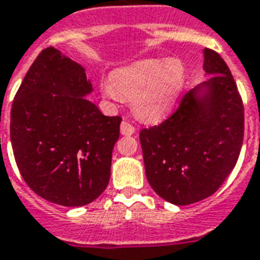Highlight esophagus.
<instances>
[{
    "label": "esophagus",
    "mask_w": 260,
    "mask_h": 260,
    "mask_svg": "<svg viewBox=\"0 0 260 260\" xmlns=\"http://www.w3.org/2000/svg\"><path fill=\"white\" fill-rule=\"evenodd\" d=\"M120 131H121V134H122V135L131 136V135H134V134H135V126H134L132 124H129L128 121H122V122H121Z\"/></svg>",
    "instance_id": "1"
}]
</instances>
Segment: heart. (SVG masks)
Returning <instances> with one entry per match:
<instances>
[{"label": "heart", "mask_w": 260, "mask_h": 260, "mask_svg": "<svg viewBox=\"0 0 260 260\" xmlns=\"http://www.w3.org/2000/svg\"><path fill=\"white\" fill-rule=\"evenodd\" d=\"M186 82V69L179 59H143L120 67L102 92L111 101H132L140 120L155 122L172 111Z\"/></svg>", "instance_id": "b5f03b06"}]
</instances>
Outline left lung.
<instances>
[{
    "mask_svg": "<svg viewBox=\"0 0 260 260\" xmlns=\"http://www.w3.org/2000/svg\"><path fill=\"white\" fill-rule=\"evenodd\" d=\"M211 77L183 96L168 120L140 132L146 178L161 199L189 205L212 196L236 167L244 107L228 64L205 48Z\"/></svg>",
    "mask_w": 260,
    "mask_h": 260,
    "instance_id": "obj_1",
    "label": "left lung"
}]
</instances>
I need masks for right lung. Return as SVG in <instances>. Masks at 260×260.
Listing matches in <instances>:
<instances>
[{
  "mask_svg": "<svg viewBox=\"0 0 260 260\" xmlns=\"http://www.w3.org/2000/svg\"><path fill=\"white\" fill-rule=\"evenodd\" d=\"M85 69L55 48L40 53L11 110V142L28 187L49 203L82 207L109 184L121 117L102 114Z\"/></svg>",
  "mask_w": 260,
  "mask_h": 260,
  "instance_id": "add662e5",
  "label": "right lung"
}]
</instances>
